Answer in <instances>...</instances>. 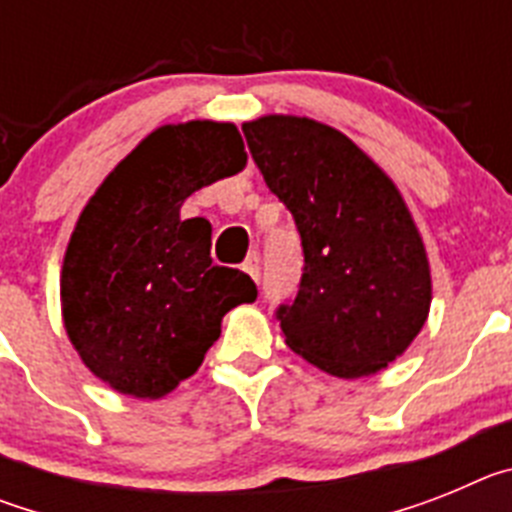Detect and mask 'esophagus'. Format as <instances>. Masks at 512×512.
Instances as JSON below:
<instances>
[{"label":"esophagus","mask_w":512,"mask_h":512,"mask_svg":"<svg viewBox=\"0 0 512 512\" xmlns=\"http://www.w3.org/2000/svg\"><path fill=\"white\" fill-rule=\"evenodd\" d=\"M243 271L251 279H259V253H248V259L243 261Z\"/></svg>","instance_id":"obj_1"}]
</instances>
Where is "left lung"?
<instances>
[{"instance_id": "8db88e82", "label": "left lung", "mask_w": 512, "mask_h": 512, "mask_svg": "<svg viewBox=\"0 0 512 512\" xmlns=\"http://www.w3.org/2000/svg\"><path fill=\"white\" fill-rule=\"evenodd\" d=\"M243 133L305 253L300 292L277 310L284 341L333 377L382 372L431 310V266L400 189L354 140L310 117L264 115Z\"/></svg>"}]
</instances>
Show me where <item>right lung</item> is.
Masks as SVG:
<instances>
[{
  "mask_svg": "<svg viewBox=\"0 0 512 512\" xmlns=\"http://www.w3.org/2000/svg\"><path fill=\"white\" fill-rule=\"evenodd\" d=\"M246 161L233 122L164 125L81 210L61 269L63 328L115 392L169 395L200 369L225 312L259 295L248 274L212 264L205 217L179 215L189 194Z\"/></svg>",
  "mask_w": 512,
  "mask_h": 512,
  "instance_id": "add662e5",
  "label": "right lung"
}]
</instances>
